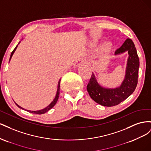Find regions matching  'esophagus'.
Here are the masks:
<instances>
[{
	"mask_svg": "<svg viewBox=\"0 0 151 151\" xmlns=\"http://www.w3.org/2000/svg\"><path fill=\"white\" fill-rule=\"evenodd\" d=\"M84 63H85V60H84V59H83V58H79V59H78V60H77L75 62V63L74 64V67H77L80 66L81 65L84 64Z\"/></svg>",
	"mask_w": 151,
	"mask_h": 151,
	"instance_id": "esophagus-1",
	"label": "esophagus"
}]
</instances>
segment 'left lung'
Wrapping results in <instances>:
<instances>
[{
	"instance_id": "1",
	"label": "left lung",
	"mask_w": 151,
	"mask_h": 151,
	"mask_svg": "<svg viewBox=\"0 0 151 151\" xmlns=\"http://www.w3.org/2000/svg\"><path fill=\"white\" fill-rule=\"evenodd\" d=\"M128 51L129 55L127 62L125 78L122 85L115 89H106L100 86L94 74H92L87 90L95 102L104 106H113L120 104L134 93L138 83L139 58L132 40L127 38L122 46L115 51V55Z\"/></svg>"
}]
</instances>
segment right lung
Returning a JSON list of instances; mask_svg holds the SVG:
<instances>
[{
	"label": "right lung",
	"mask_w": 151,
	"mask_h": 151,
	"mask_svg": "<svg viewBox=\"0 0 151 151\" xmlns=\"http://www.w3.org/2000/svg\"><path fill=\"white\" fill-rule=\"evenodd\" d=\"M19 43H18V44H19ZM17 47V45L16 47V48L13 50V51L12 52V53H11V57H10L9 60H11V57H12V55H13L14 53L15 50H16V49ZM60 80H61V79H60V81H59V82H58V89H57V92L56 96H55V99H53V101L51 103H50V105H48V106L47 108H45L42 109V110H39V111H29V110H27V111L30 112V113H32L38 114V115H42V114H43V113H46V112H47L48 111H49L50 109H52V108L55 106V104L57 103V101H58V97H59V94H60ZM15 104H16L17 105V106L18 107H19V108H21V109H23L22 108H21V106H19V105L17 104L16 103H15Z\"/></svg>",
	"instance_id": "right-lung-1"
}]
</instances>
